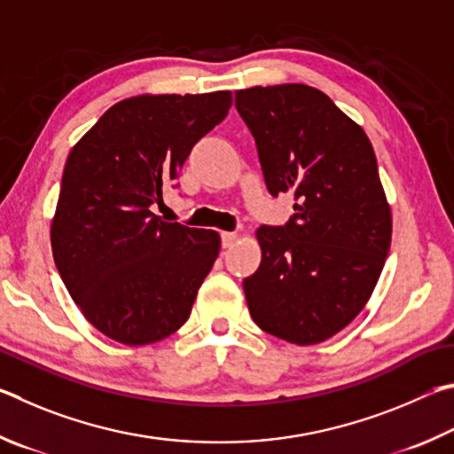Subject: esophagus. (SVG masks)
<instances>
[{"mask_svg": "<svg viewBox=\"0 0 454 454\" xmlns=\"http://www.w3.org/2000/svg\"><path fill=\"white\" fill-rule=\"evenodd\" d=\"M235 241H237V233H229V231L221 233V245H223V247H225V249L233 247Z\"/></svg>", "mask_w": 454, "mask_h": 454, "instance_id": "1", "label": "esophagus"}]
</instances>
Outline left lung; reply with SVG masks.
<instances>
[{
  "label": "left lung",
  "instance_id": "obj_1",
  "mask_svg": "<svg viewBox=\"0 0 454 454\" xmlns=\"http://www.w3.org/2000/svg\"><path fill=\"white\" fill-rule=\"evenodd\" d=\"M269 193L295 195L293 217L261 225V265L243 281L261 329L315 345L367 305L391 247V207L367 135L303 83L235 91Z\"/></svg>",
  "mask_w": 454,
  "mask_h": 454
}]
</instances>
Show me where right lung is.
Returning a JSON list of instances; mask_svg holds the SVG:
<instances>
[{
  "instance_id": "obj_1",
  "label": "right lung",
  "mask_w": 454,
  "mask_h": 454,
  "mask_svg": "<svg viewBox=\"0 0 454 454\" xmlns=\"http://www.w3.org/2000/svg\"><path fill=\"white\" fill-rule=\"evenodd\" d=\"M231 101V91L123 99L71 149L51 223L53 261L85 319L117 343H155L189 319L221 239L167 223L151 207L163 203Z\"/></svg>"
}]
</instances>
